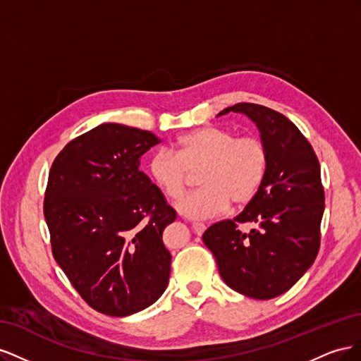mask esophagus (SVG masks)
<instances>
[{"label": "esophagus", "mask_w": 361, "mask_h": 361, "mask_svg": "<svg viewBox=\"0 0 361 361\" xmlns=\"http://www.w3.org/2000/svg\"><path fill=\"white\" fill-rule=\"evenodd\" d=\"M192 228H194V232H195V233H197V235H202V233L206 231V224L199 223V221H195V223H192Z\"/></svg>", "instance_id": "1"}]
</instances>
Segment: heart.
I'll return each mask as SVG.
<instances>
[{
  "label": "heart",
  "mask_w": 361,
  "mask_h": 361,
  "mask_svg": "<svg viewBox=\"0 0 361 361\" xmlns=\"http://www.w3.org/2000/svg\"><path fill=\"white\" fill-rule=\"evenodd\" d=\"M174 149H159L149 159V174L169 199H179L190 171L197 170L200 188L178 202L182 215L206 220L224 212L231 202L245 206L265 180L269 154L265 141L221 126H202L174 141Z\"/></svg>",
  "instance_id": "obj_1"
}]
</instances>
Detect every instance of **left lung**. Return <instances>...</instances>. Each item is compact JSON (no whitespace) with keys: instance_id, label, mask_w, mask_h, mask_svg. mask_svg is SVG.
<instances>
[{"instance_id":"obj_1","label":"left lung","mask_w":361,"mask_h":361,"mask_svg":"<svg viewBox=\"0 0 361 361\" xmlns=\"http://www.w3.org/2000/svg\"><path fill=\"white\" fill-rule=\"evenodd\" d=\"M231 111L247 114L257 125L268 147V171L245 209L206 228L203 243L228 288L271 300L289 290L318 256L325 207L321 167L307 138L286 116L250 102L218 116ZM247 222L255 224L248 234L238 228Z\"/></svg>"}]
</instances>
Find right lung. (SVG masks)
Masks as SVG:
<instances>
[{
    "instance_id": "1",
    "label": "right lung",
    "mask_w": 361,
    "mask_h": 361,
    "mask_svg": "<svg viewBox=\"0 0 361 361\" xmlns=\"http://www.w3.org/2000/svg\"><path fill=\"white\" fill-rule=\"evenodd\" d=\"M161 143L150 130L102 123L73 138L49 170L43 214L52 256L96 312L128 316L166 290L162 233L176 211L140 170Z\"/></svg>"
}]
</instances>
